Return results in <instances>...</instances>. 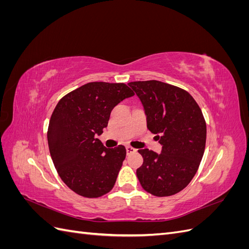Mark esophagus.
I'll list each match as a JSON object with an SVG mask.
<instances>
[{"label":"esophagus","instance_id":"obj_1","mask_svg":"<svg viewBox=\"0 0 249 249\" xmlns=\"http://www.w3.org/2000/svg\"><path fill=\"white\" fill-rule=\"evenodd\" d=\"M125 149H126V155H131V154H133V153L136 152V149L133 148L132 146H126V147H125Z\"/></svg>","mask_w":249,"mask_h":249}]
</instances>
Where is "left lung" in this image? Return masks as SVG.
<instances>
[{"label":"left lung","instance_id":"8db88e82","mask_svg":"<svg viewBox=\"0 0 249 249\" xmlns=\"http://www.w3.org/2000/svg\"><path fill=\"white\" fill-rule=\"evenodd\" d=\"M146 115L147 129L157 134L161 154L138 149L143 158L136 171L143 189L155 196L182 191L196 173L206 147L202 112L186 90L160 81L130 82Z\"/></svg>","mask_w":249,"mask_h":249}]
</instances>
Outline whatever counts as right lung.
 <instances>
[{
  "mask_svg": "<svg viewBox=\"0 0 249 249\" xmlns=\"http://www.w3.org/2000/svg\"><path fill=\"white\" fill-rule=\"evenodd\" d=\"M134 92L124 83L90 82L60 100L52 113L48 143L59 177L81 196L100 197L114 186L126 155L107 148L100 136L112 109Z\"/></svg>",
  "mask_w": 249,
  "mask_h": 249,
  "instance_id": "obj_1",
  "label": "right lung"
}]
</instances>
